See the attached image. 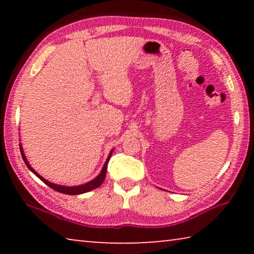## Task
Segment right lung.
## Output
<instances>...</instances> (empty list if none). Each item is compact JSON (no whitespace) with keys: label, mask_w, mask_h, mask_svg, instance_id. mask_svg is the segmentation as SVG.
<instances>
[{"label":"right lung","mask_w":254,"mask_h":254,"mask_svg":"<svg viewBox=\"0 0 254 254\" xmlns=\"http://www.w3.org/2000/svg\"><path fill=\"white\" fill-rule=\"evenodd\" d=\"M20 151H21V156H22V158H23V161L25 162V165H27L28 168H29L30 170H31L32 173H33L34 175H36L38 178L41 179L42 182H44V183L47 185V186H49L50 188H53L54 190H56V191L63 192V194H67V195H79V194H84V192H87V191H89V190H93V189H95V188H97V187H100L101 185L103 184V182H104L105 176H106L107 163H109V160H110V158H111V154H112V152H113V150H112L111 153H110V156H109V158H107V160H106V162H105L104 167H103V169H102V171H101V174L98 175L95 179H93L92 182H89V183H87V184L80 185V186H75V187L60 186V185L53 184V183L48 182V180H46L45 178H42L41 176H40V175H38V174L36 173V171H34V170L31 168V166L29 165V162L27 161V159H25V156H24V153H23V151H22V148H21V147H20Z\"/></svg>","instance_id":"add662e5"}]
</instances>
